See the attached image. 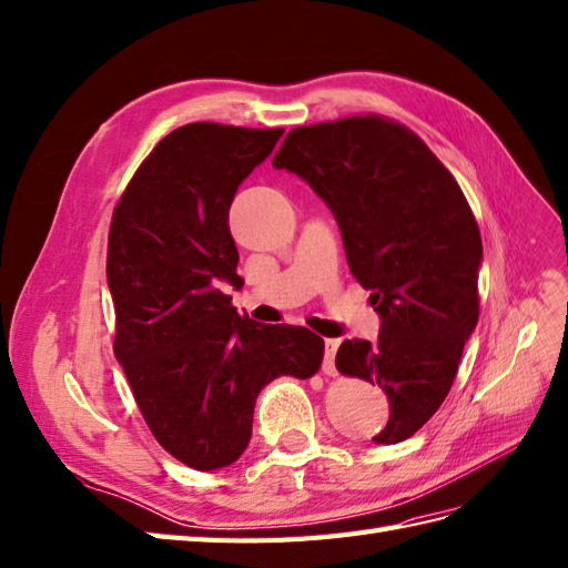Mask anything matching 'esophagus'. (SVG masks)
I'll return each mask as SVG.
<instances>
[{
	"label": "esophagus",
	"instance_id": "34e87169",
	"mask_svg": "<svg viewBox=\"0 0 568 568\" xmlns=\"http://www.w3.org/2000/svg\"><path fill=\"white\" fill-rule=\"evenodd\" d=\"M341 346L338 338H326L324 341V363H322V371L326 375H336V351Z\"/></svg>",
	"mask_w": 568,
	"mask_h": 568
}]
</instances>
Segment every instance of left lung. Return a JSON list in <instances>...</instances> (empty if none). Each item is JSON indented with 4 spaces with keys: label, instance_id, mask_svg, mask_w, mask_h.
<instances>
[{
    "label": "left lung",
    "instance_id": "left-lung-1",
    "mask_svg": "<svg viewBox=\"0 0 568 568\" xmlns=\"http://www.w3.org/2000/svg\"><path fill=\"white\" fill-rule=\"evenodd\" d=\"M273 166L332 210L351 273L373 290L377 338L336 353L341 373L387 394L373 443L412 438L450 392L479 320L481 234L463 191L412 130L377 115L290 130Z\"/></svg>",
    "mask_w": 568,
    "mask_h": 568
}]
</instances>
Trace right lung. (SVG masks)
<instances>
[{"mask_svg": "<svg viewBox=\"0 0 568 568\" xmlns=\"http://www.w3.org/2000/svg\"><path fill=\"white\" fill-rule=\"evenodd\" d=\"M281 138L283 128H176L135 171L111 222L115 358L154 438L201 471L242 457L268 382L307 379L322 365L324 341L310 328L256 324L220 290L244 285L227 222L234 193Z\"/></svg>", "mask_w": 568, "mask_h": 568, "instance_id": "obj_1", "label": "right lung"}]
</instances>
